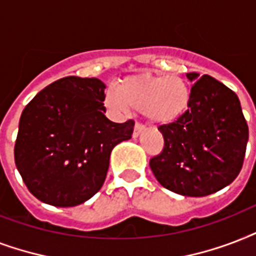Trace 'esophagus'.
<instances>
[{
	"label": "esophagus",
	"instance_id": "obj_1",
	"mask_svg": "<svg viewBox=\"0 0 256 256\" xmlns=\"http://www.w3.org/2000/svg\"><path fill=\"white\" fill-rule=\"evenodd\" d=\"M142 130H144V126H142V124L136 122V124H134V138H138V134H142Z\"/></svg>",
	"mask_w": 256,
	"mask_h": 256
}]
</instances>
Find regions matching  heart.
<instances>
[{
    "instance_id": "heart-1",
    "label": "heart",
    "mask_w": 256,
    "mask_h": 256,
    "mask_svg": "<svg viewBox=\"0 0 256 256\" xmlns=\"http://www.w3.org/2000/svg\"><path fill=\"white\" fill-rule=\"evenodd\" d=\"M191 104L188 81L178 74L140 73L122 78L116 93L108 92L106 106L122 112L126 108L142 112L146 120L158 126L176 122L187 114Z\"/></svg>"
}]
</instances>
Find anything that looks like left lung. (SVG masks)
<instances>
[{
  "instance_id": "1",
  "label": "left lung",
  "mask_w": 256,
  "mask_h": 256,
  "mask_svg": "<svg viewBox=\"0 0 256 256\" xmlns=\"http://www.w3.org/2000/svg\"><path fill=\"white\" fill-rule=\"evenodd\" d=\"M191 104L176 122L160 126L162 154L150 160L164 188L183 196L211 195L236 179L243 166L248 126L240 101L220 81L187 73Z\"/></svg>"
}]
</instances>
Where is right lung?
<instances>
[{"label": "right lung", "mask_w": 256, "mask_h": 256, "mask_svg": "<svg viewBox=\"0 0 256 256\" xmlns=\"http://www.w3.org/2000/svg\"><path fill=\"white\" fill-rule=\"evenodd\" d=\"M106 84L68 76L49 84L20 118L14 162L32 195L54 207H74L98 192L110 152L134 134V120L106 118Z\"/></svg>", "instance_id": "right-lung-1"}]
</instances>
